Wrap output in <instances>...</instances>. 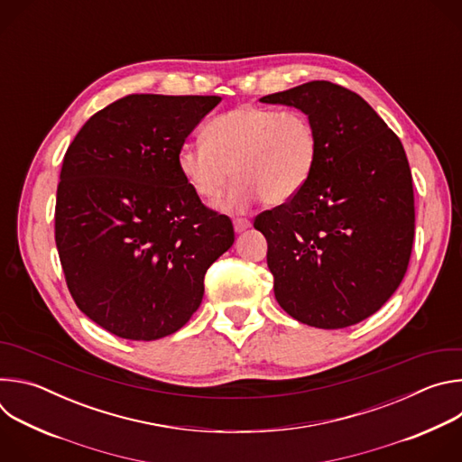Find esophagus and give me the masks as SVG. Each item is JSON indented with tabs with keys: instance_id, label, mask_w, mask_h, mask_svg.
Returning <instances> with one entry per match:
<instances>
[{
	"instance_id": "1",
	"label": "esophagus",
	"mask_w": 462,
	"mask_h": 462,
	"mask_svg": "<svg viewBox=\"0 0 462 462\" xmlns=\"http://www.w3.org/2000/svg\"><path fill=\"white\" fill-rule=\"evenodd\" d=\"M250 219H246V217H236L234 219V230L237 232V234H241V232H245L246 228H250Z\"/></svg>"
}]
</instances>
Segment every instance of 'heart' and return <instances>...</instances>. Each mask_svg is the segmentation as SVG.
Segmentation results:
<instances>
[{"label": "heart", "mask_w": 462, "mask_h": 462, "mask_svg": "<svg viewBox=\"0 0 462 462\" xmlns=\"http://www.w3.org/2000/svg\"><path fill=\"white\" fill-rule=\"evenodd\" d=\"M207 143H186L177 152V168L189 189L203 201L221 199L245 210L257 199L280 207L305 188L318 157V131L300 109L239 106L212 118Z\"/></svg>", "instance_id": "1"}]
</instances>
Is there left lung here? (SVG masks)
Returning <instances> with one entry per match:
<instances>
[{"label": "left lung", "mask_w": 462, "mask_h": 462, "mask_svg": "<svg viewBox=\"0 0 462 462\" xmlns=\"http://www.w3.org/2000/svg\"><path fill=\"white\" fill-rule=\"evenodd\" d=\"M310 116L318 157L305 188L261 212L278 303L294 319L342 328L399 289L415 237L413 179L401 139L355 91L312 80L259 98Z\"/></svg>", "instance_id": "1"}]
</instances>
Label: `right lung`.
I'll return each instance as SVG.
<instances>
[{
    "mask_svg": "<svg viewBox=\"0 0 462 462\" xmlns=\"http://www.w3.org/2000/svg\"><path fill=\"white\" fill-rule=\"evenodd\" d=\"M221 97L127 95L65 152L54 239L77 307L115 337L173 335L201 305L205 274L234 243L228 216L197 197L177 152Z\"/></svg>",
    "mask_w": 462,
    "mask_h": 462,
    "instance_id": "add662e5",
    "label": "right lung"
}]
</instances>
